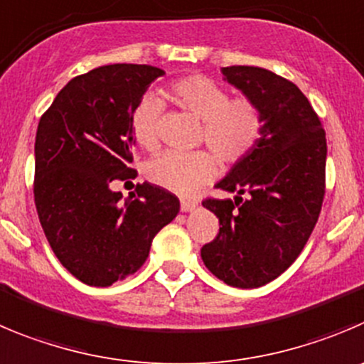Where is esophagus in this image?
I'll use <instances>...</instances> for the list:
<instances>
[{
	"mask_svg": "<svg viewBox=\"0 0 364 364\" xmlns=\"http://www.w3.org/2000/svg\"><path fill=\"white\" fill-rule=\"evenodd\" d=\"M198 208V201L196 199H181V212H192Z\"/></svg>",
	"mask_w": 364,
	"mask_h": 364,
	"instance_id": "1",
	"label": "esophagus"
}]
</instances>
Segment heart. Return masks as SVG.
<instances>
[{"instance_id": "1", "label": "heart", "mask_w": 364, "mask_h": 364, "mask_svg": "<svg viewBox=\"0 0 364 364\" xmlns=\"http://www.w3.org/2000/svg\"><path fill=\"white\" fill-rule=\"evenodd\" d=\"M168 95L183 109L203 120L201 141L226 165L240 161L255 149L264 129L262 111L250 98H230L220 84L205 75H188L168 87ZM163 104L156 97H144L132 111L131 125L136 144L154 149ZM206 151H168L147 165V178L171 192L192 193L217 172V161Z\"/></svg>"}]
</instances>
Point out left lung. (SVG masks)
Here are the masks:
<instances>
[{
    "mask_svg": "<svg viewBox=\"0 0 364 364\" xmlns=\"http://www.w3.org/2000/svg\"><path fill=\"white\" fill-rule=\"evenodd\" d=\"M224 80L262 111L253 151L215 188L232 199H206L219 233L201 250L205 266L224 284L255 289L280 277L307 244L325 196L327 140L307 97L264 68H223Z\"/></svg>",
    "mask_w": 364,
    "mask_h": 364,
    "instance_id": "8db88e82",
    "label": "left lung"
}]
</instances>
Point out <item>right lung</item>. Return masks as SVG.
Here are the masks:
<instances>
[{"label":"right lung","instance_id":"1","mask_svg":"<svg viewBox=\"0 0 364 364\" xmlns=\"http://www.w3.org/2000/svg\"><path fill=\"white\" fill-rule=\"evenodd\" d=\"M161 75L149 64L95 68L71 79L37 125V215L59 262L87 285L136 273L179 212V199L161 186L138 185L125 201L113 190L136 176L132 111Z\"/></svg>","mask_w":364,"mask_h":364}]
</instances>
